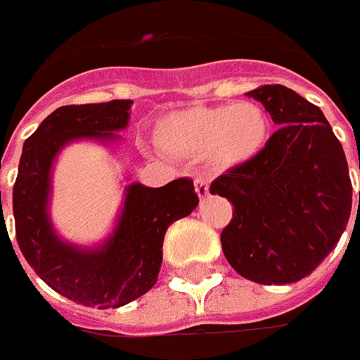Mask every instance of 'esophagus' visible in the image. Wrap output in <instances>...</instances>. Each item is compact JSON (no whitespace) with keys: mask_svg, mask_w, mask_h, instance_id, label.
Wrapping results in <instances>:
<instances>
[{"mask_svg":"<svg viewBox=\"0 0 360 360\" xmlns=\"http://www.w3.org/2000/svg\"><path fill=\"white\" fill-rule=\"evenodd\" d=\"M194 186H196V194L198 198H208L210 196V190H208V180L204 176H196L194 180Z\"/></svg>","mask_w":360,"mask_h":360,"instance_id":"1","label":"esophagus"}]
</instances>
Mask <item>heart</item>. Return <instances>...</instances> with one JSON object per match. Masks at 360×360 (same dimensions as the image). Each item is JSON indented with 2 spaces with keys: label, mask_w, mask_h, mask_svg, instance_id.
Instances as JSON below:
<instances>
[{
  "label": "heart",
  "mask_w": 360,
  "mask_h": 360,
  "mask_svg": "<svg viewBox=\"0 0 360 360\" xmlns=\"http://www.w3.org/2000/svg\"><path fill=\"white\" fill-rule=\"evenodd\" d=\"M270 122L258 104L194 105L160 120L156 142L184 158H206L218 170L255 160L269 140Z\"/></svg>",
  "instance_id": "1"
}]
</instances>
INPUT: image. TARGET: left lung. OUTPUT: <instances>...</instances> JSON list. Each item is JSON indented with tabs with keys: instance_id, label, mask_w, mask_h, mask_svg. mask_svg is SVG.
I'll use <instances>...</instances> for the list:
<instances>
[{
	"instance_id": "1",
	"label": "left lung",
	"mask_w": 360,
	"mask_h": 360,
	"mask_svg": "<svg viewBox=\"0 0 360 360\" xmlns=\"http://www.w3.org/2000/svg\"><path fill=\"white\" fill-rule=\"evenodd\" d=\"M248 96L264 105L278 130L255 160L210 184V194L234 206L220 234L222 250L252 283H297L330 255L347 229L349 164L319 105L281 84Z\"/></svg>"
}]
</instances>
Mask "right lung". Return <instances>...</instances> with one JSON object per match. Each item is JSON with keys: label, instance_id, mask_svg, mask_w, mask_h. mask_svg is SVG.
<instances>
[{"label": "right lung", "instance_id": "1", "mask_svg": "<svg viewBox=\"0 0 360 360\" xmlns=\"http://www.w3.org/2000/svg\"><path fill=\"white\" fill-rule=\"evenodd\" d=\"M130 104V100H112L62 105L51 112L25 140L13 184L21 255L49 288L84 307L118 309L148 292L158 281L166 230L198 206L190 178L162 188L130 184L118 229L100 250H79L53 234L46 206L49 168L58 150L74 138H112L110 131L126 128Z\"/></svg>", "mask_w": 360, "mask_h": 360}]
</instances>
